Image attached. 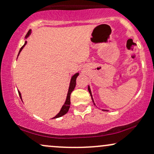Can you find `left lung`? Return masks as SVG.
I'll return each instance as SVG.
<instances>
[{
  "mask_svg": "<svg viewBox=\"0 0 154 154\" xmlns=\"http://www.w3.org/2000/svg\"><path fill=\"white\" fill-rule=\"evenodd\" d=\"M88 91H89V93H90V94H91V98H92V100H93V103H94V100H93V97H92V94H91V88H90V87L89 86H88ZM95 104V103H94Z\"/></svg>",
  "mask_w": 154,
  "mask_h": 154,
  "instance_id": "obj_1",
  "label": "left lung"
}]
</instances>
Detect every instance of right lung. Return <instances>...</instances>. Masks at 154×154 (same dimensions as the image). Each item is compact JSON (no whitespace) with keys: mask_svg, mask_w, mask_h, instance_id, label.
<instances>
[{"mask_svg":"<svg viewBox=\"0 0 154 154\" xmlns=\"http://www.w3.org/2000/svg\"><path fill=\"white\" fill-rule=\"evenodd\" d=\"M29 34H30V30H29L27 32V34H26V38H27V37L29 35ZM26 41H25V43H24V45H23V46L20 48V51H19V53L21 52V51L22 50V48H24V45H26ZM78 75H79V73H76L75 75L72 76V79H71V82H70L69 88L68 93H67L66 101H65L64 104H63V106L61 109V111H59V114H58L56 116H54V119H56V118L61 117V116H62L63 115H64V114H66V113L68 112L69 109V107H70V103H71V102H70V95H71L72 92L74 91V89H75V86H76V79H77V76H78ZM18 93H19V96H20L21 99H22V95H21L20 92L18 91Z\"/></svg>","mask_w":154,"mask_h":154,"instance_id":"obj_1","label":"right lung"}]
</instances>
